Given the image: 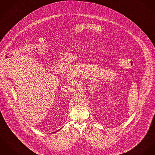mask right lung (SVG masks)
I'll return each mask as SVG.
<instances>
[{
  "label": "right lung",
  "instance_id": "1",
  "mask_svg": "<svg viewBox=\"0 0 155 155\" xmlns=\"http://www.w3.org/2000/svg\"><path fill=\"white\" fill-rule=\"evenodd\" d=\"M58 130H57V131H58Z\"/></svg>",
  "mask_w": 155,
  "mask_h": 155
}]
</instances>
